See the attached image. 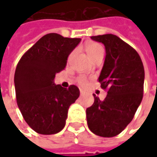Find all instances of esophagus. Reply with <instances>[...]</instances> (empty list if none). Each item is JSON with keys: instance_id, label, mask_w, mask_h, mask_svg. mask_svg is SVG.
I'll return each instance as SVG.
<instances>
[{"instance_id": "34e87169", "label": "esophagus", "mask_w": 157, "mask_h": 157, "mask_svg": "<svg viewBox=\"0 0 157 157\" xmlns=\"http://www.w3.org/2000/svg\"><path fill=\"white\" fill-rule=\"evenodd\" d=\"M83 94H84V91L82 89H80V95H83Z\"/></svg>"}]
</instances>
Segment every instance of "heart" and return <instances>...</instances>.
Returning <instances> with one entry per match:
<instances>
[{
  "label": "heart",
  "instance_id": "1",
  "mask_svg": "<svg viewBox=\"0 0 157 157\" xmlns=\"http://www.w3.org/2000/svg\"><path fill=\"white\" fill-rule=\"evenodd\" d=\"M86 52H87V54L89 55V57L93 59L97 54H99L100 52H104V49H103V47L100 45V44H99L94 43V44H90L87 46V48H86ZM78 82L79 83V85L84 86V85H86V79L85 78L82 77V78H79L78 79Z\"/></svg>",
  "mask_w": 157,
  "mask_h": 157
}]
</instances>
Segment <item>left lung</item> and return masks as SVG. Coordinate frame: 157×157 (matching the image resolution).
Returning a JSON list of instances; mask_svg holds the SVG:
<instances>
[{"label": "left lung", "instance_id": "left-lung-1", "mask_svg": "<svg viewBox=\"0 0 157 157\" xmlns=\"http://www.w3.org/2000/svg\"><path fill=\"white\" fill-rule=\"evenodd\" d=\"M105 45V58L99 77L104 100L94 94V103L86 109L89 129L102 137H113L131 122L143 97L144 67L134 48L117 36H92Z\"/></svg>", "mask_w": 157, "mask_h": 157}]
</instances>
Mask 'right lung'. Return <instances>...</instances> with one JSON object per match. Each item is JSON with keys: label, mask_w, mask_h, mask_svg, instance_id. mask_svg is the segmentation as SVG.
I'll return each instance as SVG.
<instances>
[{"label": "right lung", "mask_w": 157, "mask_h": 157, "mask_svg": "<svg viewBox=\"0 0 157 157\" xmlns=\"http://www.w3.org/2000/svg\"><path fill=\"white\" fill-rule=\"evenodd\" d=\"M80 41L47 34L17 63L14 78L17 105L28 125L38 134L54 135L63 129L70 105L79 97L76 86L66 89L55 85L54 78Z\"/></svg>", "instance_id": "1"}]
</instances>
